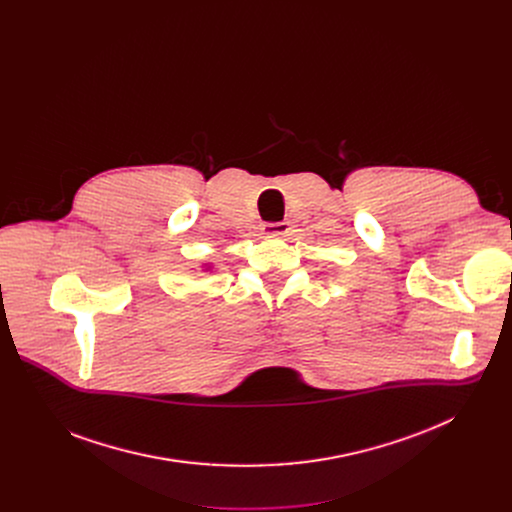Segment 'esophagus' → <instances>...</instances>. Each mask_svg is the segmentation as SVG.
Masks as SVG:
<instances>
[{"mask_svg": "<svg viewBox=\"0 0 512 512\" xmlns=\"http://www.w3.org/2000/svg\"><path fill=\"white\" fill-rule=\"evenodd\" d=\"M289 223L287 221H281V223H267L263 225V235H269V237H285L289 233Z\"/></svg>", "mask_w": 512, "mask_h": 512, "instance_id": "esophagus-1", "label": "esophagus"}]
</instances>
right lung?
<instances>
[{"label": "right lung", "instance_id": "obj_1", "mask_svg": "<svg viewBox=\"0 0 512 512\" xmlns=\"http://www.w3.org/2000/svg\"><path fill=\"white\" fill-rule=\"evenodd\" d=\"M206 269H208V267H206Z\"/></svg>", "mask_w": 512, "mask_h": 512}]
</instances>
